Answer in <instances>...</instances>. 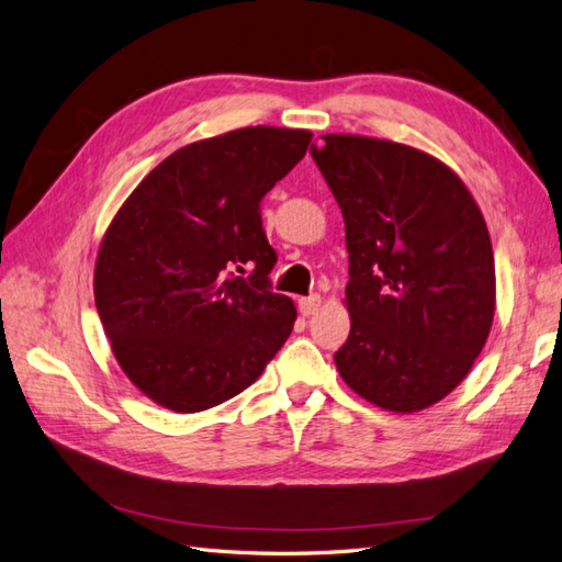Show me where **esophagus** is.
Masks as SVG:
<instances>
[{
	"mask_svg": "<svg viewBox=\"0 0 562 562\" xmlns=\"http://www.w3.org/2000/svg\"><path fill=\"white\" fill-rule=\"evenodd\" d=\"M319 307H322V297L319 295H310V297H301V301H297V310H301L303 317L315 315Z\"/></svg>",
	"mask_w": 562,
	"mask_h": 562,
	"instance_id": "1",
	"label": "esophagus"
}]
</instances>
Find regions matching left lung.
I'll return each instance as SVG.
<instances>
[{
	"label": "left lung",
	"instance_id": "1",
	"mask_svg": "<svg viewBox=\"0 0 562 562\" xmlns=\"http://www.w3.org/2000/svg\"><path fill=\"white\" fill-rule=\"evenodd\" d=\"M310 154L346 223L351 334L336 370L394 414L438 404L469 375L493 324L495 261L479 204L414 146L324 134Z\"/></svg>",
	"mask_w": 562,
	"mask_h": 562
}]
</instances>
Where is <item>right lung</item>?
<instances>
[{"label": "right lung", "mask_w": 562, "mask_h": 562, "mask_svg": "<svg viewBox=\"0 0 562 562\" xmlns=\"http://www.w3.org/2000/svg\"><path fill=\"white\" fill-rule=\"evenodd\" d=\"M307 130L245 127L187 144L136 184L98 249L93 293L136 390L196 414L247 390L293 331L271 291L265 194L307 151Z\"/></svg>", "instance_id": "right-lung-1"}]
</instances>
